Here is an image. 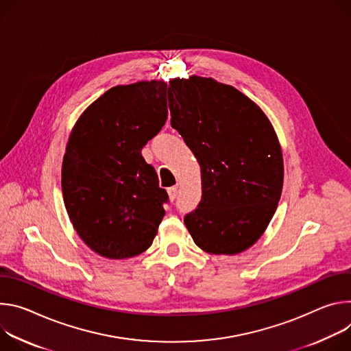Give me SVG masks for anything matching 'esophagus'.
Listing matches in <instances>:
<instances>
[{"label":"esophagus","mask_w":351,"mask_h":351,"mask_svg":"<svg viewBox=\"0 0 351 351\" xmlns=\"http://www.w3.org/2000/svg\"><path fill=\"white\" fill-rule=\"evenodd\" d=\"M167 192H169V198L171 199V201H174L176 198H177V186H170L169 189H167Z\"/></svg>","instance_id":"obj_1"}]
</instances>
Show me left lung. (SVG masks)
<instances>
[{"label": "left lung", "instance_id": "1", "mask_svg": "<svg viewBox=\"0 0 351 351\" xmlns=\"http://www.w3.org/2000/svg\"><path fill=\"white\" fill-rule=\"evenodd\" d=\"M169 92L171 127L201 166L202 199L184 223L205 252L240 254L261 239L280 201L278 135L251 99L212 77H177Z\"/></svg>", "mask_w": 351, "mask_h": 351}]
</instances>
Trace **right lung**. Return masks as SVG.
I'll list each match as a JSON object with an SVG mask.
<instances>
[{"mask_svg":"<svg viewBox=\"0 0 351 351\" xmlns=\"http://www.w3.org/2000/svg\"><path fill=\"white\" fill-rule=\"evenodd\" d=\"M167 84L114 86L93 101L69 135L61 171L65 209L84 243L110 259L146 251L169 202L142 147L167 120Z\"/></svg>","mask_w":351,"mask_h":351,"instance_id":"right-lung-1","label":"right lung"}]
</instances>
